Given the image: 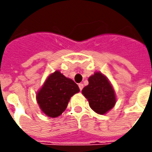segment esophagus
Listing matches in <instances>:
<instances>
[{"label":"esophagus","mask_w":152,"mask_h":152,"mask_svg":"<svg viewBox=\"0 0 152 152\" xmlns=\"http://www.w3.org/2000/svg\"><path fill=\"white\" fill-rule=\"evenodd\" d=\"M78 86H79L80 90L81 91V90H82L83 88H84V85H83V84H81V83H80V84H79V85H78Z\"/></svg>","instance_id":"1"}]
</instances>
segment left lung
I'll return each mask as SVG.
<instances>
[{
	"instance_id": "left-lung-1",
	"label": "left lung",
	"mask_w": 152,
	"mask_h": 152,
	"mask_svg": "<svg viewBox=\"0 0 152 152\" xmlns=\"http://www.w3.org/2000/svg\"><path fill=\"white\" fill-rule=\"evenodd\" d=\"M83 95L96 113L104 115L115 104V94L108 79L102 73L95 72L89 77V85L82 89Z\"/></svg>"
}]
</instances>
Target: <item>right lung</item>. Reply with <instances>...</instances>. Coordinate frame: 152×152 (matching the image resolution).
<instances>
[{
	"label": "right lung",
	"instance_id": "obj_1",
	"mask_svg": "<svg viewBox=\"0 0 152 152\" xmlns=\"http://www.w3.org/2000/svg\"><path fill=\"white\" fill-rule=\"evenodd\" d=\"M79 91V87L72 80L55 71L48 76L37 92V101L45 114L55 118L66 110L71 97Z\"/></svg>",
	"mask_w": 152,
	"mask_h": 152
}]
</instances>
